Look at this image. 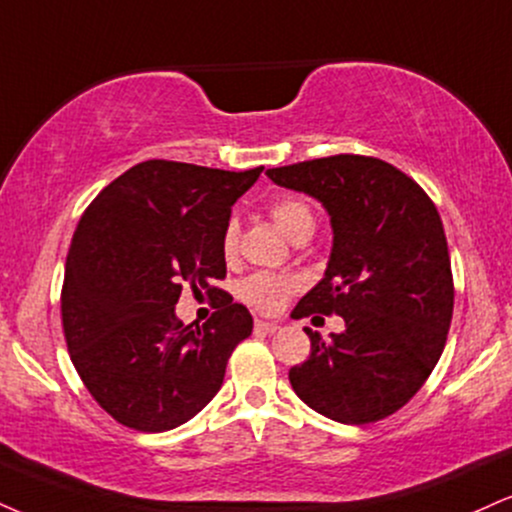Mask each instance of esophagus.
Masks as SVG:
<instances>
[{
	"instance_id": "1",
	"label": "esophagus",
	"mask_w": 512,
	"mask_h": 512,
	"mask_svg": "<svg viewBox=\"0 0 512 512\" xmlns=\"http://www.w3.org/2000/svg\"><path fill=\"white\" fill-rule=\"evenodd\" d=\"M279 329V322H269V319H255V334H274Z\"/></svg>"
}]
</instances>
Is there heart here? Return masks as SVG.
Returning a JSON list of instances; mask_svg holds the SVG:
<instances>
[{
	"instance_id": "heart-1",
	"label": "heart",
	"mask_w": 512,
	"mask_h": 512,
	"mask_svg": "<svg viewBox=\"0 0 512 512\" xmlns=\"http://www.w3.org/2000/svg\"><path fill=\"white\" fill-rule=\"evenodd\" d=\"M269 214L276 221V226L286 233L288 238H300L305 233H312L315 229V217H312V209L305 200L300 197H279L269 207ZM238 250V224L229 221L221 233V255L226 260H233ZM300 288V279H295L291 274H276V272H255L245 276L238 286V295L243 298V303H248L252 310L257 312H279L283 305L291 300V295Z\"/></svg>"
}]
</instances>
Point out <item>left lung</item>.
<instances>
[{
	"label": "left lung",
	"mask_w": 512,
	"mask_h": 512,
	"mask_svg": "<svg viewBox=\"0 0 512 512\" xmlns=\"http://www.w3.org/2000/svg\"><path fill=\"white\" fill-rule=\"evenodd\" d=\"M267 176L317 197L334 229L324 279L293 317L346 322L343 334L329 338L305 329L312 353L288 372L293 391L329 420H384L422 389L451 329L455 288L436 205L408 174L377 157L310 159Z\"/></svg>",
	"instance_id": "left-lung-1"
}]
</instances>
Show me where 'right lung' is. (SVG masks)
<instances>
[{
  "label": "right lung",
  "mask_w": 512,
  "mask_h": 512,
  "mask_svg": "<svg viewBox=\"0 0 512 512\" xmlns=\"http://www.w3.org/2000/svg\"><path fill=\"white\" fill-rule=\"evenodd\" d=\"M147 159L109 183L80 217L66 257L61 324L97 405L135 432H166L217 396L226 362L250 336L248 307L226 279L221 233L262 174ZM183 285L220 295L202 327L173 307Z\"/></svg>",
  "instance_id": "add662e5"
}]
</instances>
